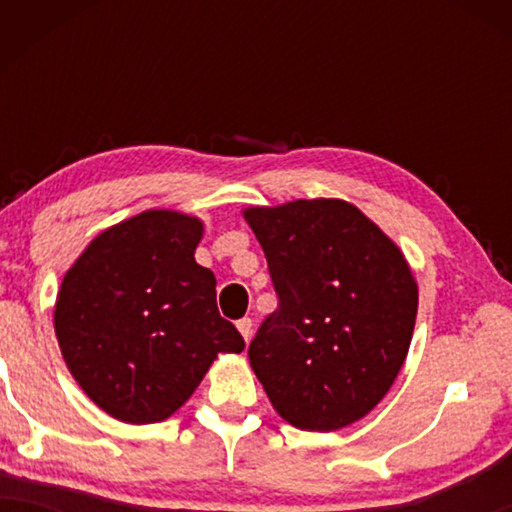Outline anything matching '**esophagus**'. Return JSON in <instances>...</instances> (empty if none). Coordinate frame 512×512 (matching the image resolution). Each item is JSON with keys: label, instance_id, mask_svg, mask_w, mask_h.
Segmentation results:
<instances>
[{"label": "esophagus", "instance_id": "1", "mask_svg": "<svg viewBox=\"0 0 512 512\" xmlns=\"http://www.w3.org/2000/svg\"><path fill=\"white\" fill-rule=\"evenodd\" d=\"M237 331H240L242 338L249 342V338H251V319H240V321H237Z\"/></svg>", "mask_w": 512, "mask_h": 512}]
</instances>
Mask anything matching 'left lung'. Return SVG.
I'll use <instances>...</instances> for the list:
<instances>
[{
	"mask_svg": "<svg viewBox=\"0 0 512 512\" xmlns=\"http://www.w3.org/2000/svg\"><path fill=\"white\" fill-rule=\"evenodd\" d=\"M279 310L249 345L272 408L303 431H338L387 396L408 356L417 282L403 251L352 202L247 207Z\"/></svg>",
	"mask_w": 512,
	"mask_h": 512,
	"instance_id": "1",
	"label": "left lung"
}]
</instances>
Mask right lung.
I'll return each mask as SVG.
<instances>
[{
	"mask_svg": "<svg viewBox=\"0 0 512 512\" xmlns=\"http://www.w3.org/2000/svg\"><path fill=\"white\" fill-rule=\"evenodd\" d=\"M198 216L149 209L102 230L62 277L53 326L69 373L118 422L172 417L219 354L244 349L195 263Z\"/></svg>",
	"mask_w": 512,
	"mask_h": 512,
	"instance_id": "obj_1",
	"label": "right lung"
}]
</instances>
